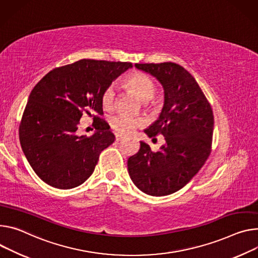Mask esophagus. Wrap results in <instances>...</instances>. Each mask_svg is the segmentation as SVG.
Listing matches in <instances>:
<instances>
[{
    "label": "esophagus",
    "instance_id": "1",
    "mask_svg": "<svg viewBox=\"0 0 258 258\" xmlns=\"http://www.w3.org/2000/svg\"><path fill=\"white\" fill-rule=\"evenodd\" d=\"M115 139H116V141H121V140L123 139V137L121 135H116Z\"/></svg>",
    "mask_w": 258,
    "mask_h": 258
}]
</instances>
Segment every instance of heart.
<instances>
[{
    "label": "heart",
    "mask_w": 258,
    "mask_h": 258,
    "mask_svg": "<svg viewBox=\"0 0 258 258\" xmlns=\"http://www.w3.org/2000/svg\"><path fill=\"white\" fill-rule=\"evenodd\" d=\"M124 84L127 88L134 90L140 99L145 101L146 106L151 107L156 104L154 95L156 93V83L147 74L143 72H134L125 77ZM117 92L114 83L109 84L101 95V105L104 110H112L116 104ZM110 125L117 133L122 135L132 134L137 127L143 125L144 121L128 113H118L109 119Z\"/></svg>",
    "instance_id": "heart-1"
}]
</instances>
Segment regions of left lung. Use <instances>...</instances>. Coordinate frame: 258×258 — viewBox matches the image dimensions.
<instances>
[{
    "mask_svg": "<svg viewBox=\"0 0 258 258\" xmlns=\"http://www.w3.org/2000/svg\"><path fill=\"white\" fill-rule=\"evenodd\" d=\"M156 77L165 88V107L145 133L162 135L166 145L158 151L140 142L138 153L127 160L134 184L150 196H168L181 189L205 165L211 150L214 116L196 79L175 62L136 63Z\"/></svg>",
    "mask_w": 258,
    "mask_h": 258,
    "instance_id": "1",
    "label": "left lung"
}]
</instances>
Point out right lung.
Here are the masks:
<instances>
[{"mask_svg": "<svg viewBox=\"0 0 258 258\" xmlns=\"http://www.w3.org/2000/svg\"><path fill=\"white\" fill-rule=\"evenodd\" d=\"M132 62L81 59L55 68L33 88L19 123V141L38 177L70 189L95 171L101 152L115 136L102 118L101 95ZM92 116L97 132L78 136L79 120Z\"/></svg>", "mask_w": 258, "mask_h": 258, "instance_id": "1", "label": "right lung"}]
</instances>
